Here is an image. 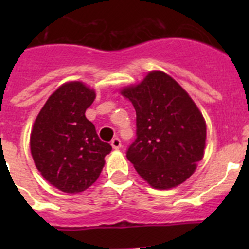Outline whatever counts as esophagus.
<instances>
[{"mask_svg": "<svg viewBox=\"0 0 249 249\" xmlns=\"http://www.w3.org/2000/svg\"><path fill=\"white\" fill-rule=\"evenodd\" d=\"M110 145L113 147V149H119L122 147V141L118 139V137H114V139L110 141Z\"/></svg>", "mask_w": 249, "mask_h": 249, "instance_id": "34e87169", "label": "esophagus"}]
</instances>
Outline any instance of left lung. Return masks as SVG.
Here are the masks:
<instances>
[{
  "instance_id": "left-lung-1",
  "label": "left lung",
  "mask_w": 249,
  "mask_h": 249,
  "mask_svg": "<svg viewBox=\"0 0 249 249\" xmlns=\"http://www.w3.org/2000/svg\"><path fill=\"white\" fill-rule=\"evenodd\" d=\"M136 110V140L126 158L150 187L170 189L203 158L206 123L192 97L169 74L153 71L122 90Z\"/></svg>"
}]
</instances>
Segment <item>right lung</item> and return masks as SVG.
<instances>
[{
  "instance_id": "1",
  "label": "right lung",
  "mask_w": 249,
  "mask_h": 249,
  "mask_svg": "<svg viewBox=\"0 0 249 249\" xmlns=\"http://www.w3.org/2000/svg\"><path fill=\"white\" fill-rule=\"evenodd\" d=\"M96 94L82 82H69L49 96L37 115L30 148L44 179L69 194L94 184L112 147L99 139L85 117Z\"/></svg>"
}]
</instances>
